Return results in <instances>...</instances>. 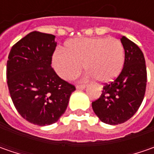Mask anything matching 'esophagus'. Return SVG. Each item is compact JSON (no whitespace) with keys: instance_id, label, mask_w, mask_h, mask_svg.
Here are the masks:
<instances>
[{"instance_id":"obj_1","label":"esophagus","mask_w":154,"mask_h":154,"mask_svg":"<svg viewBox=\"0 0 154 154\" xmlns=\"http://www.w3.org/2000/svg\"><path fill=\"white\" fill-rule=\"evenodd\" d=\"M86 87V85H77L76 86V89H85Z\"/></svg>"}]
</instances>
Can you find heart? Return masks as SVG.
I'll return each instance as SVG.
<instances>
[{
  "instance_id": "obj_1",
  "label": "heart",
  "mask_w": 154,
  "mask_h": 154,
  "mask_svg": "<svg viewBox=\"0 0 154 154\" xmlns=\"http://www.w3.org/2000/svg\"><path fill=\"white\" fill-rule=\"evenodd\" d=\"M124 48L114 38H84L68 42L65 50L56 51L52 65L62 79L69 80L80 74L82 65L86 77L106 83L116 78L123 68Z\"/></svg>"
}]
</instances>
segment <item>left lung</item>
<instances>
[{
  "label": "left lung",
  "instance_id": "left-lung-1",
  "mask_svg": "<svg viewBox=\"0 0 154 154\" xmlns=\"http://www.w3.org/2000/svg\"><path fill=\"white\" fill-rule=\"evenodd\" d=\"M125 60L121 74L103 86L101 96L92 103L100 121L110 125L123 123L133 116L143 101L146 86L144 55L131 40L122 36Z\"/></svg>",
  "mask_w": 154,
  "mask_h": 154
}]
</instances>
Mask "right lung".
Listing matches in <instances>:
<instances>
[{"mask_svg": "<svg viewBox=\"0 0 154 154\" xmlns=\"http://www.w3.org/2000/svg\"><path fill=\"white\" fill-rule=\"evenodd\" d=\"M55 38L51 34L30 32L12 47L7 63L8 86L15 108L23 118L38 126L58 121L75 90L51 68Z\"/></svg>", "mask_w": 154, "mask_h": 154, "instance_id": "right-lung-1", "label": "right lung"}]
</instances>
